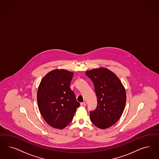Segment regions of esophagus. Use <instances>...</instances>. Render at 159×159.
Returning <instances> with one entry per match:
<instances>
[{
    "label": "esophagus",
    "instance_id": "esophagus-1",
    "mask_svg": "<svg viewBox=\"0 0 159 159\" xmlns=\"http://www.w3.org/2000/svg\"><path fill=\"white\" fill-rule=\"evenodd\" d=\"M81 107H85L86 106V103L85 102H81L80 103Z\"/></svg>",
    "mask_w": 159,
    "mask_h": 159
}]
</instances>
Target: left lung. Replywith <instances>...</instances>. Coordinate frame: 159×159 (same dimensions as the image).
<instances>
[{
    "instance_id": "obj_1",
    "label": "left lung",
    "mask_w": 159,
    "mask_h": 159,
    "mask_svg": "<svg viewBox=\"0 0 159 159\" xmlns=\"http://www.w3.org/2000/svg\"><path fill=\"white\" fill-rule=\"evenodd\" d=\"M93 83L98 105L90 112V119L98 128L105 129L115 125L120 118L125 109L126 93L119 78L105 67L85 72Z\"/></svg>"
}]
</instances>
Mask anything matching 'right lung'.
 Returning a JSON list of instances; mask_svg holds the SVG:
<instances>
[{"label":"right lung","instance_id":"right-lung-1","mask_svg":"<svg viewBox=\"0 0 159 159\" xmlns=\"http://www.w3.org/2000/svg\"><path fill=\"white\" fill-rule=\"evenodd\" d=\"M73 76V72L56 69L42 78L38 87L39 111L44 120L54 128L66 127L80 105L70 88Z\"/></svg>","mask_w":159,"mask_h":159}]
</instances>
